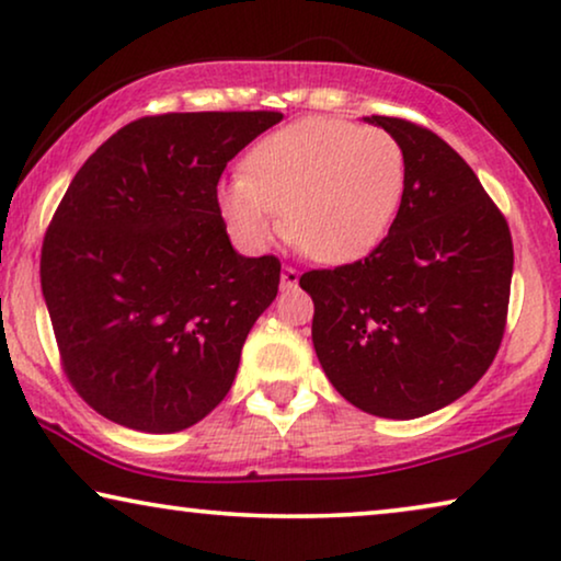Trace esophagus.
<instances>
[{"label": "esophagus", "mask_w": 561, "mask_h": 561, "mask_svg": "<svg viewBox=\"0 0 561 561\" xmlns=\"http://www.w3.org/2000/svg\"><path fill=\"white\" fill-rule=\"evenodd\" d=\"M296 286H298V271H296V267L286 265L280 271V288L286 290V288H296Z\"/></svg>", "instance_id": "34e87169"}]
</instances>
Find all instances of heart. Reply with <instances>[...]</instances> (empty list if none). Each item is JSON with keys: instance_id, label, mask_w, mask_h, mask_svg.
<instances>
[{"instance_id": "obj_1", "label": "heart", "mask_w": 561, "mask_h": 561, "mask_svg": "<svg viewBox=\"0 0 561 561\" xmlns=\"http://www.w3.org/2000/svg\"><path fill=\"white\" fill-rule=\"evenodd\" d=\"M409 163L382 129L309 117L267 135L242 160V179L217 202L244 248H265L280 211L283 232L324 265L363 260L386 240L401 211Z\"/></svg>"}]
</instances>
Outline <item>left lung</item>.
<instances>
[{"label":"left lung","instance_id":"1","mask_svg":"<svg viewBox=\"0 0 561 561\" xmlns=\"http://www.w3.org/2000/svg\"><path fill=\"white\" fill-rule=\"evenodd\" d=\"M405 150L409 183L386 240L365 260L309 271L311 340L336 393L380 419L455 403L501 347L513 242L472 168L432 129L365 117Z\"/></svg>","mask_w":561,"mask_h":561}]
</instances>
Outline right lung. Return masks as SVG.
I'll return each instance as SVG.
<instances>
[{"label": "right lung", "instance_id": "obj_1", "mask_svg": "<svg viewBox=\"0 0 561 561\" xmlns=\"http://www.w3.org/2000/svg\"><path fill=\"white\" fill-rule=\"evenodd\" d=\"M280 119L142 117L73 175L45 234L41 286L68 380L104 419L173 434L225 401L280 263L232 248L217 183Z\"/></svg>", "mask_w": 561, "mask_h": 561}]
</instances>
